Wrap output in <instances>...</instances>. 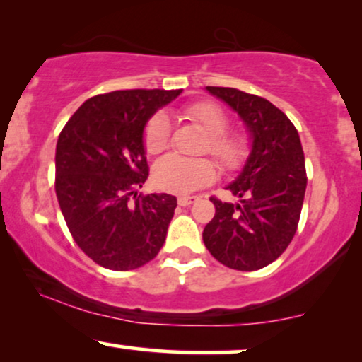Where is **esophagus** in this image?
<instances>
[{
    "instance_id": "34e87169",
    "label": "esophagus",
    "mask_w": 362,
    "mask_h": 362,
    "mask_svg": "<svg viewBox=\"0 0 362 362\" xmlns=\"http://www.w3.org/2000/svg\"><path fill=\"white\" fill-rule=\"evenodd\" d=\"M197 200H199V197H197V195L178 197V205H182V206H189V205H192V204H195Z\"/></svg>"
}]
</instances>
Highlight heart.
<instances>
[{
  "label": "heart",
  "mask_w": 362,
  "mask_h": 362,
  "mask_svg": "<svg viewBox=\"0 0 362 362\" xmlns=\"http://www.w3.org/2000/svg\"><path fill=\"white\" fill-rule=\"evenodd\" d=\"M184 115L204 129L206 139L202 144V152L216 158L226 172L240 170L248 162L252 144L242 132L228 131L230 117L218 104L200 100L187 105ZM170 142V120L167 114H152L144 125L142 144L147 153H160ZM153 184L170 194H189L211 184L216 177V165L210 158L182 157L168 153L153 165Z\"/></svg>",
  "instance_id": "b5f03b06"
}]
</instances>
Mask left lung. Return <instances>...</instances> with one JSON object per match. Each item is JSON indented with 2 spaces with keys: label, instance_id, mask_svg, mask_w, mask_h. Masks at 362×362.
Here are the masks:
<instances>
[{
  "label": "left lung",
  "instance_id": "1",
  "mask_svg": "<svg viewBox=\"0 0 362 362\" xmlns=\"http://www.w3.org/2000/svg\"><path fill=\"white\" fill-rule=\"evenodd\" d=\"M206 90L237 110L252 132L253 148L228 185L240 204L210 197L215 216L205 226L204 243L225 267L255 272L273 263L295 237L308 182L305 153L296 127L269 100L233 88Z\"/></svg>",
  "mask_w": 362,
  "mask_h": 362
}]
</instances>
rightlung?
Returning a JSON list of instances; mask_svg holds the SVG:
<instances>
[{
    "instance_id": "add662e5",
    "label": "right lung",
    "mask_w": 362,
    "mask_h": 362,
    "mask_svg": "<svg viewBox=\"0 0 362 362\" xmlns=\"http://www.w3.org/2000/svg\"><path fill=\"white\" fill-rule=\"evenodd\" d=\"M180 93L127 89L94 95L62 127L56 197L77 247L100 267L141 268L165 242L177 199L137 194L148 177L142 131Z\"/></svg>"
}]
</instances>
